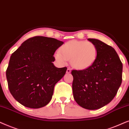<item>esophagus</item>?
Listing matches in <instances>:
<instances>
[{"label": "esophagus", "mask_w": 129, "mask_h": 129, "mask_svg": "<svg viewBox=\"0 0 129 129\" xmlns=\"http://www.w3.org/2000/svg\"><path fill=\"white\" fill-rule=\"evenodd\" d=\"M71 69H70V68H67V73L69 74V73H71Z\"/></svg>", "instance_id": "34e87169"}]
</instances>
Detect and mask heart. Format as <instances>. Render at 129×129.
<instances>
[{
	"mask_svg": "<svg viewBox=\"0 0 129 129\" xmlns=\"http://www.w3.org/2000/svg\"><path fill=\"white\" fill-rule=\"evenodd\" d=\"M98 55L97 48L89 41L71 40L65 43L60 51L55 53L54 57L60 64H66L70 59L71 66L77 70H85L95 61Z\"/></svg>",
	"mask_w": 129,
	"mask_h": 129,
	"instance_id": "b5f03b06",
	"label": "heart"
}]
</instances>
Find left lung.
<instances>
[{
	"mask_svg": "<svg viewBox=\"0 0 129 129\" xmlns=\"http://www.w3.org/2000/svg\"><path fill=\"white\" fill-rule=\"evenodd\" d=\"M97 48L90 67L72 70L73 92L77 103L88 110L100 109L116 96L122 81L123 64L115 49L102 41L88 38Z\"/></svg>",
	"mask_w": 129,
	"mask_h": 129,
	"instance_id": "1",
	"label": "left lung"
}]
</instances>
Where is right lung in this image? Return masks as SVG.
Listing matches in <instances>:
<instances>
[{
  "mask_svg": "<svg viewBox=\"0 0 129 129\" xmlns=\"http://www.w3.org/2000/svg\"><path fill=\"white\" fill-rule=\"evenodd\" d=\"M63 42L37 36L26 40L12 54L6 75L8 88L16 101L39 109L49 103L55 85L67 68H56L54 54Z\"/></svg>",
  "mask_w": 129,
  "mask_h": 129,
  "instance_id": "add662e5",
  "label": "right lung"
}]
</instances>
